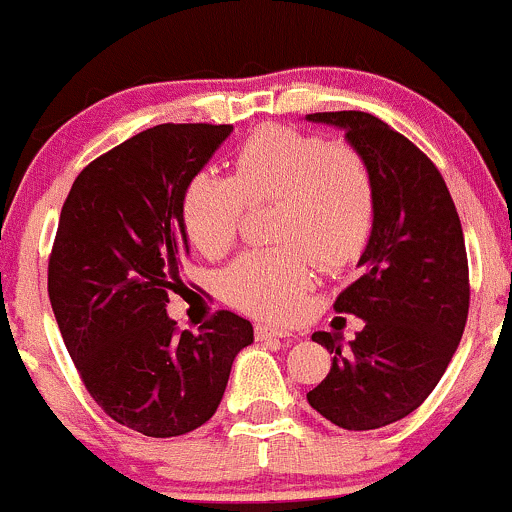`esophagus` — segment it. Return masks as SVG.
Instances as JSON below:
<instances>
[{"instance_id": "1", "label": "esophagus", "mask_w": 512, "mask_h": 512, "mask_svg": "<svg viewBox=\"0 0 512 512\" xmlns=\"http://www.w3.org/2000/svg\"><path fill=\"white\" fill-rule=\"evenodd\" d=\"M256 337L258 340H273V337H293V333H288V330H283V328H273V325H263V323H258L256 325Z\"/></svg>"}]
</instances>
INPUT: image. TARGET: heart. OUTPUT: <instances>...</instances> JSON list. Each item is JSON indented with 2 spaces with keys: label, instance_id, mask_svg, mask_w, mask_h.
<instances>
[{
  "label": "heart",
  "instance_id": "heart-1",
  "mask_svg": "<svg viewBox=\"0 0 512 512\" xmlns=\"http://www.w3.org/2000/svg\"><path fill=\"white\" fill-rule=\"evenodd\" d=\"M276 202L271 249L249 251L221 273V293L258 318L303 310L315 266L337 271L367 249L377 221V179L350 145L291 128L256 130L234 155V177L202 170L182 194V224L194 249H231L246 204Z\"/></svg>",
  "mask_w": 512,
  "mask_h": 512
}]
</instances>
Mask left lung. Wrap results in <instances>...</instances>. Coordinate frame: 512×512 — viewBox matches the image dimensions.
Segmentation results:
<instances>
[{
    "label": "left lung",
    "instance_id": "8db88e82",
    "mask_svg": "<svg viewBox=\"0 0 512 512\" xmlns=\"http://www.w3.org/2000/svg\"><path fill=\"white\" fill-rule=\"evenodd\" d=\"M305 120L345 130L377 179L360 278L335 300L337 313L357 315L365 328L347 347L340 335L313 333L335 357L308 404L340 429H379L434 392L461 342L471 295L461 219L434 162L387 123L362 110Z\"/></svg>",
    "mask_w": 512,
    "mask_h": 512
}]
</instances>
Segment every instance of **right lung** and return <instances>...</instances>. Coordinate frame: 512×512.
<instances>
[{
    "label": "right lung",
    "instance_id": "right-lung-1",
    "mask_svg": "<svg viewBox=\"0 0 512 512\" xmlns=\"http://www.w3.org/2000/svg\"><path fill=\"white\" fill-rule=\"evenodd\" d=\"M231 130L165 123L100 155L73 182L51 249V308L83 384L110 419L155 439L207 424L254 342L231 310L199 335L167 315L189 256L184 187Z\"/></svg>",
    "mask_w": 512,
    "mask_h": 512
}]
</instances>
